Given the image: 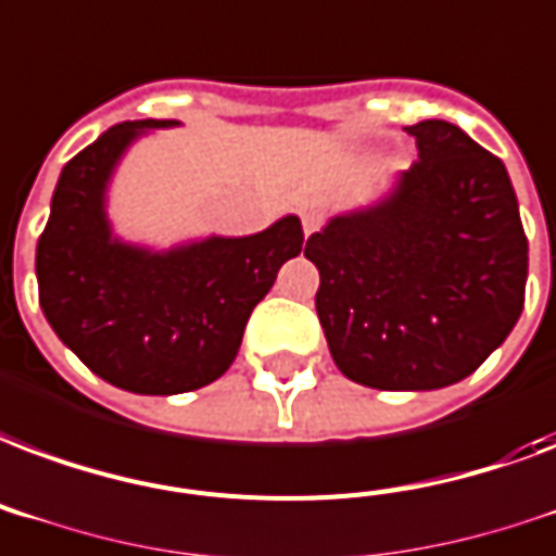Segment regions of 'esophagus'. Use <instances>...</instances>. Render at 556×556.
Here are the masks:
<instances>
[{"label": "esophagus", "instance_id": "esophagus-1", "mask_svg": "<svg viewBox=\"0 0 556 556\" xmlns=\"http://www.w3.org/2000/svg\"><path fill=\"white\" fill-rule=\"evenodd\" d=\"M302 225H304V233L311 237V233H316L319 228H323V214H319V211H304Z\"/></svg>", "mask_w": 556, "mask_h": 556}]
</instances>
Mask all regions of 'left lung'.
<instances>
[{"label": "left lung", "instance_id": "1", "mask_svg": "<svg viewBox=\"0 0 556 556\" xmlns=\"http://www.w3.org/2000/svg\"><path fill=\"white\" fill-rule=\"evenodd\" d=\"M407 135L419 161L395 190L304 245L333 363L372 390L463 381L525 307L528 237L504 164L445 119Z\"/></svg>", "mask_w": 556, "mask_h": 556}]
</instances>
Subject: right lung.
I'll return each instance as SVG.
<instances>
[{"label":"right lung","instance_id":"add662e5","mask_svg":"<svg viewBox=\"0 0 556 556\" xmlns=\"http://www.w3.org/2000/svg\"><path fill=\"white\" fill-rule=\"evenodd\" d=\"M169 125L178 123H119L75 154L37 240V290L52 331L90 372L140 395L190 392L225 375L254 304L304 243L299 216L164 254L114 240L104 184L140 131Z\"/></svg>","mask_w":556,"mask_h":556}]
</instances>
